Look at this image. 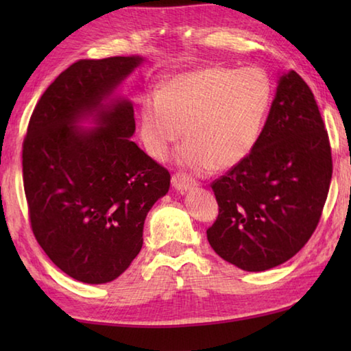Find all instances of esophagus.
I'll return each instance as SVG.
<instances>
[{
  "mask_svg": "<svg viewBox=\"0 0 351 351\" xmlns=\"http://www.w3.org/2000/svg\"><path fill=\"white\" fill-rule=\"evenodd\" d=\"M171 186H173L178 192L184 193L190 189L197 187V181H195L192 176H189L186 173H180V171H178V173L171 176Z\"/></svg>",
  "mask_w": 351,
  "mask_h": 351,
  "instance_id": "34e87169",
  "label": "esophagus"
}]
</instances>
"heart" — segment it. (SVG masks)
<instances>
[{
  "label": "heart",
  "mask_w": 351,
  "mask_h": 351,
  "mask_svg": "<svg viewBox=\"0 0 351 351\" xmlns=\"http://www.w3.org/2000/svg\"><path fill=\"white\" fill-rule=\"evenodd\" d=\"M271 100L272 83L260 68L178 74L142 100L141 141L152 158L164 159L184 134L181 164L195 171L230 169L254 150Z\"/></svg>",
  "instance_id": "1"
}]
</instances>
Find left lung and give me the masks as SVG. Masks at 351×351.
I'll use <instances>...</instances> for the list:
<instances>
[{
  "instance_id": "8db88e82",
  "label": "left lung",
  "mask_w": 351,
  "mask_h": 351,
  "mask_svg": "<svg viewBox=\"0 0 351 351\" xmlns=\"http://www.w3.org/2000/svg\"><path fill=\"white\" fill-rule=\"evenodd\" d=\"M332 175L328 133L306 82L289 71L254 150L210 184L218 217L207 240L243 271L285 263L322 217Z\"/></svg>"
}]
</instances>
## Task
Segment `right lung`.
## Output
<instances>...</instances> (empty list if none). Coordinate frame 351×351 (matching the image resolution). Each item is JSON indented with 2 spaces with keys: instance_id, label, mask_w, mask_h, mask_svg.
I'll use <instances>...</instances> for the list:
<instances>
[{
  "instance_id": "1",
  "label": "right lung",
  "mask_w": 351,
  "mask_h": 351,
  "mask_svg": "<svg viewBox=\"0 0 351 351\" xmlns=\"http://www.w3.org/2000/svg\"><path fill=\"white\" fill-rule=\"evenodd\" d=\"M141 57L77 60L46 88L23 141V184L38 245L83 283L117 278L142 247L148 210L169 192L170 173L134 144L133 105L102 100ZM96 114L99 128L75 123Z\"/></svg>"
}]
</instances>
